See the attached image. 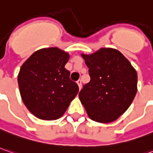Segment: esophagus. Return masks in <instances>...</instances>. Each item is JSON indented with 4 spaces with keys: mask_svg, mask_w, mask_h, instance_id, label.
<instances>
[{
    "mask_svg": "<svg viewBox=\"0 0 153 153\" xmlns=\"http://www.w3.org/2000/svg\"><path fill=\"white\" fill-rule=\"evenodd\" d=\"M77 84H78V85H79V89H81L82 88V80L81 79H79V80L77 81Z\"/></svg>",
    "mask_w": 153,
    "mask_h": 153,
    "instance_id": "esophagus-1",
    "label": "esophagus"
}]
</instances>
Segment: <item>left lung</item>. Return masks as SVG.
Returning <instances> with one entry per match:
<instances>
[{
    "instance_id": "left-lung-1",
    "label": "left lung",
    "mask_w": 153,
    "mask_h": 153,
    "mask_svg": "<svg viewBox=\"0 0 153 153\" xmlns=\"http://www.w3.org/2000/svg\"><path fill=\"white\" fill-rule=\"evenodd\" d=\"M91 80L79 97L91 119L111 123L129 108L137 92V74L129 60L113 48L82 54Z\"/></svg>"
}]
</instances>
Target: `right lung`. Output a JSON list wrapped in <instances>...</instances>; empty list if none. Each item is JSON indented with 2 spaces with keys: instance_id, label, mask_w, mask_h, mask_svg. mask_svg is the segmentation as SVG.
Masks as SVG:
<instances>
[{
  "instance_id": "1",
  "label": "right lung",
  "mask_w": 153,
  "mask_h": 153,
  "mask_svg": "<svg viewBox=\"0 0 153 153\" xmlns=\"http://www.w3.org/2000/svg\"><path fill=\"white\" fill-rule=\"evenodd\" d=\"M69 54L57 47L36 51L24 62L19 76L24 105L38 119L55 120L66 112L79 86L64 68Z\"/></svg>"
}]
</instances>
